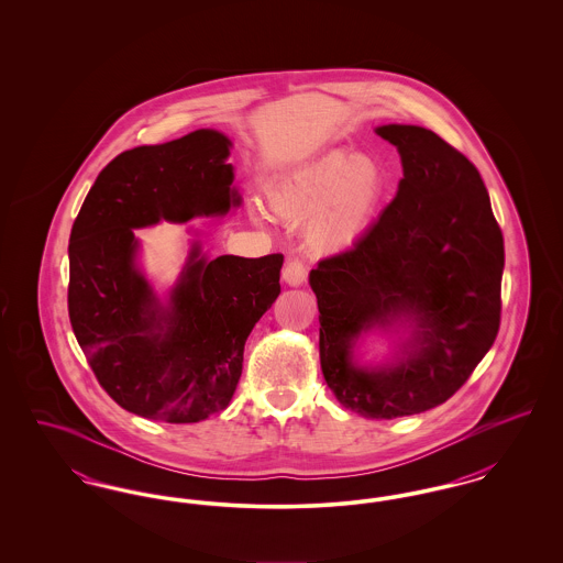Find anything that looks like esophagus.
Listing matches in <instances>:
<instances>
[{
    "label": "esophagus",
    "instance_id": "obj_1",
    "mask_svg": "<svg viewBox=\"0 0 563 563\" xmlns=\"http://www.w3.org/2000/svg\"><path fill=\"white\" fill-rule=\"evenodd\" d=\"M306 276H308V268H306V264H303L301 260H297V257L289 260V262L285 264V268H283V280H285L289 287L303 285Z\"/></svg>",
    "mask_w": 563,
    "mask_h": 563
}]
</instances>
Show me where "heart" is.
<instances>
[{
	"instance_id": "b5f03b06",
	"label": "heart",
	"mask_w": 563,
	"mask_h": 563,
	"mask_svg": "<svg viewBox=\"0 0 563 563\" xmlns=\"http://www.w3.org/2000/svg\"><path fill=\"white\" fill-rule=\"evenodd\" d=\"M388 189L384 164L346 147L295 166L268 191L272 211L306 221V241L319 253L354 246L369 230Z\"/></svg>"
}]
</instances>
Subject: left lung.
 Wrapping results in <instances>:
<instances>
[{
	"mask_svg": "<svg viewBox=\"0 0 563 563\" xmlns=\"http://www.w3.org/2000/svg\"><path fill=\"white\" fill-rule=\"evenodd\" d=\"M402 164L395 200L352 249L310 272L319 301L321 369L346 409L393 420L448 401L500 327L505 241L475 164L411 124L375 129ZM405 321L398 363L358 368L361 332Z\"/></svg>",
	"mask_w": 563,
	"mask_h": 563,
	"instance_id": "left-lung-1",
	"label": "left lung"
}]
</instances>
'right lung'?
I'll return each mask as SVG.
<instances>
[{
    "label": "right lung",
    "mask_w": 563,
    "mask_h": 563,
    "mask_svg": "<svg viewBox=\"0 0 563 563\" xmlns=\"http://www.w3.org/2000/svg\"><path fill=\"white\" fill-rule=\"evenodd\" d=\"M230 139L200 129L115 156L69 239V321L109 397L141 418L191 424L225 409L255 322L280 294L283 255L207 260L194 242L162 306L136 268V228L241 205Z\"/></svg>",
    "instance_id": "add662e5"
}]
</instances>
